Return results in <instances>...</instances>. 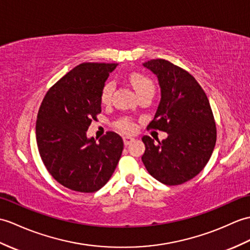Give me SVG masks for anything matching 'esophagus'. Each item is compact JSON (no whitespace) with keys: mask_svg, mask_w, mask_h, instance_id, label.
I'll use <instances>...</instances> for the list:
<instances>
[{"mask_svg":"<svg viewBox=\"0 0 250 250\" xmlns=\"http://www.w3.org/2000/svg\"><path fill=\"white\" fill-rule=\"evenodd\" d=\"M132 142H134V138H133V137H130V136H125L124 137V143H125V146L130 145Z\"/></svg>","mask_w":250,"mask_h":250,"instance_id":"1","label":"esophagus"}]
</instances>
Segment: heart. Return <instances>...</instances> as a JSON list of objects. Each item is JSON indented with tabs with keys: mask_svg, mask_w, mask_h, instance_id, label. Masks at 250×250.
Masks as SVG:
<instances>
[{
	"mask_svg": "<svg viewBox=\"0 0 250 250\" xmlns=\"http://www.w3.org/2000/svg\"><path fill=\"white\" fill-rule=\"evenodd\" d=\"M127 80H129L130 84L133 86V88L135 89L138 96L144 94V92H146V91H150V90L153 91V89H154L152 81L150 80L148 77H146V75H144L142 73L132 72L129 74ZM113 91H114V83L113 82H107L104 84L103 88L101 90V96H100V100H101L102 104H108L109 102H111ZM116 125H117L119 130H121L123 132H125V133H131L135 129L134 124H133L129 118L119 119L117 123H116Z\"/></svg>",
	"mask_w": 250,
	"mask_h": 250,
	"instance_id": "heart-1",
	"label": "heart"
}]
</instances>
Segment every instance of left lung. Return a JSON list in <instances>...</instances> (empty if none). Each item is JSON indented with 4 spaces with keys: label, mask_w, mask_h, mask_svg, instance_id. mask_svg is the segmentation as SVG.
I'll return each mask as SVG.
<instances>
[{
    "label": "left lung",
    "mask_w": 250,
    "mask_h": 250,
    "mask_svg": "<svg viewBox=\"0 0 250 250\" xmlns=\"http://www.w3.org/2000/svg\"><path fill=\"white\" fill-rule=\"evenodd\" d=\"M159 80L161 101L148 127L166 132L155 144L145 135L142 161L148 172L166 185L193 179L210 160L216 143V125L204 89L193 75L158 59L143 63Z\"/></svg>",
    "instance_id": "1"
}]
</instances>
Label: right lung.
Listing matches in <instances>:
<instances>
[{
    "label": "right lung",
    "mask_w": 250,
    "mask_h": 250,
    "mask_svg": "<svg viewBox=\"0 0 250 250\" xmlns=\"http://www.w3.org/2000/svg\"><path fill=\"white\" fill-rule=\"evenodd\" d=\"M117 63L83 62L46 92L36 121V141L46 170L63 187L94 193L112 177L124 150L117 133L96 143L86 132L101 113V90Z\"/></svg>",
    "instance_id": "1"
}]
</instances>
